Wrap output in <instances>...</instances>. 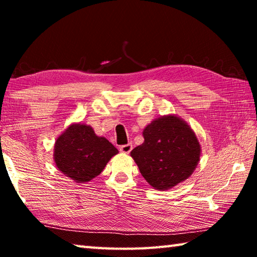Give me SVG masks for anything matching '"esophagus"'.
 I'll return each mask as SVG.
<instances>
[{"mask_svg":"<svg viewBox=\"0 0 257 257\" xmlns=\"http://www.w3.org/2000/svg\"><path fill=\"white\" fill-rule=\"evenodd\" d=\"M133 150V145L132 144H127V145H122L120 146V152H122L124 154H129Z\"/></svg>","mask_w":257,"mask_h":257,"instance_id":"obj_1","label":"esophagus"}]
</instances>
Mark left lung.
<instances>
[{
    "mask_svg": "<svg viewBox=\"0 0 257 257\" xmlns=\"http://www.w3.org/2000/svg\"><path fill=\"white\" fill-rule=\"evenodd\" d=\"M144 143L130 152L142 176L156 190H168L193 175L201 158L196 134L180 116L162 115L143 130Z\"/></svg>",
    "mask_w": 257,
    "mask_h": 257,
    "instance_id": "obj_1",
    "label": "left lung"
}]
</instances>
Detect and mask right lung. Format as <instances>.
Listing matches in <instances>:
<instances>
[{
	"mask_svg": "<svg viewBox=\"0 0 257 257\" xmlns=\"http://www.w3.org/2000/svg\"><path fill=\"white\" fill-rule=\"evenodd\" d=\"M119 153L105 137L88 124L71 123L56 138L53 160L58 170L77 184H86L101 173Z\"/></svg>",
	"mask_w": 257,
	"mask_h": 257,
	"instance_id": "add662e5",
	"label": "right lung"
}]
</instances>
